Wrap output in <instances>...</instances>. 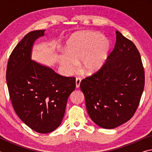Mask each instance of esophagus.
Segmentation results:
<instances>
[{
    "label": "esophagus",
    "instance_id": "esophagus-1",
    "mask_svg": "<svg viewBox=\"0 0 152 152\" xmlns=\"http://www.w3.org/2000/svg\"><path fill=\"white\" fill-rule=\"evenodd\" d=\"M81 82V79L80 78H76V88H79L80 84Z\"/></svg>",
    "mask_w": 152,
    "mask_h": 152
}]
</instances>
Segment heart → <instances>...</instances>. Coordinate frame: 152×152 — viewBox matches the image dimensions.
Listing matches in <instances>:
<instances>
[{"mask_svg":"<svg viewBox=\"0 0 152 152\" xmlns=\"http://www.w3.org/2000/svg\"><path fill=\"white\" fill-rule=\"evenodd\" d=\"M110 42L101 33L83 31L74 34L67 41L66 51L61 53L59 60L67 73L76 70V62L81 61L84 73L92 74L103 67L109 56Z\"/></svg>","mask_w":152,"mask_h":152,"instance_id":"obj_1","label":"heart"}]
</instances>
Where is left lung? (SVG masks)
<instances>
[{
	"label": "left lung",
	"mask_w": 152,
	"mask_h": 152,
	"mask_svg": "<svg viewBox=\"0 0 152 152\" xmlns=\"http://www.w3.org/2000/svg\"><path fill=\"white\" fill-rule=\"evenodd\" d=\"M116 35L115 48L103 67L80 82L90 117L99 127L109 129L133 116L145 84L137 48L118 31Z\"/></svg>",
	"instance_id": "1"
}]
</instances>
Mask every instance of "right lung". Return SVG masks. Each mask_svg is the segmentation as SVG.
<instances>
[{
  "label": "right lung",
  "mask_w": 152,
  "mask_h": 152,
  "mask_svg": "<svg viewBox=\"0 0 152 152\" xmlns=\"http://www.w3.org/2000/svg\"><path fill=\"white\" fill-rule=\"evenodd\" d=\"M45 30L31 31L10 56L6 80L15 111L35 132L48 133L61 124L67 101L76 88L74 77H65L31 60L35 41Z\"/></svg>",
  "instance_id": "add662e5"
}]
</instances>
